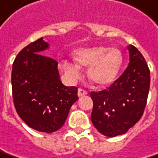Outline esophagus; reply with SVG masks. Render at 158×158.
Returning <instances> with one entry per match:
<instances>
[{
  "mask_svg": "<svg viewBox=\"0 0 158 158\" xmlns=\"http://www.w3.org/2000/svg\"><path fill=\"white\" fill-rule=\"evenodd\" d=\"M88 94V91L87 90H85V89H79V90H78V96L79 97H83V96H85V95H87Z\"/></svg>",
  "mask_w": 158,
  "mask_h": 158,
  "instance_id": "34e87169",
  "label": "esophagus"
}]
</instances>
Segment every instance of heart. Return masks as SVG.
Wrapping results in <instances>:
<instances>
[{
	"label": "heart",
	"instance_id": "b5f03b06",
	"mask_svg": "<svg viewBox=\"0 0 158 158\" xmlns=\"http://www.w3.org/2000/svg\"><path fill=\"white\" fill-rule=\"evenodd\" d=\"M76 63L64 60L62 68L72 76L79 75V67L88 68V77L91 82L98 86L111 84L118 75L123 63V56L118 48L95 46L81 48L73 52Z\"/></svg>",
	"mask_w": 158,
	"mask_h": 158
}]
</instances>
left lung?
Masks as SVG:
<instances>
[{
	"mask_svg": "<svg viewBox=\"0 0 158 158\" xmlns=\"http://www.w3.org/2000/svg\"><path fill=\"white\" fill-rule=\"evenodd\" d=\"M129 50V64L108 89L91 91V121L104 136L125 134L143 116L150 87V71L135 46Z\"/></svg>",
	"mask_w": 158,
	"mask_h": 158,
	"instance_id": "left-lung-1",
	"label": "left lung"
}]
</instances>
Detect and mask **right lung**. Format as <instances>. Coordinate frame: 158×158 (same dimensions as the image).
Listing matches in <instances>:
<instances>
[{
    "instance_id": "right-lung-1",
    "label": "right lung",
    "mask_w": 158,
    "mask_h": 158,
    "mask_svg": "<svg viewBox=\"0 0 158 158\" xmlns=\"http://www.w3.org/2000/svg\"><path fill=\"white\" fill-rule=\"evenodd\" d=\"M42 38L23 48L15 58L11 71L15 109L30 127L51 133L60 129L78 99V88L66 87L58 62L41 51L48 48Z\"/></svg>"
}]
</instances>
